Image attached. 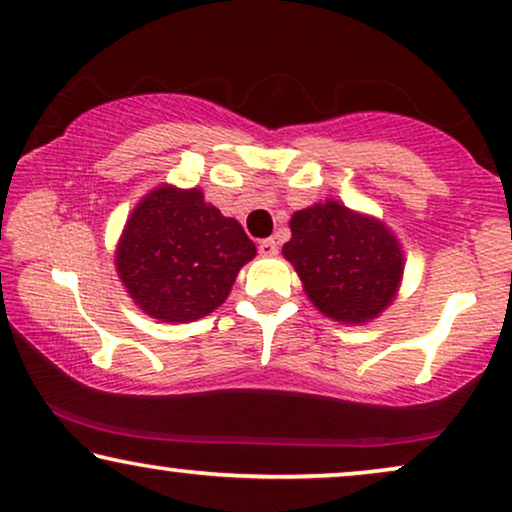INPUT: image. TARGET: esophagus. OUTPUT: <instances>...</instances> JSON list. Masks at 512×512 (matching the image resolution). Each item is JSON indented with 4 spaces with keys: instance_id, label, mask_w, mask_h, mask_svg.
Here are the masks:
<instances>
[{
    "instance_id": "34e87169",
    "label": "esophagus",
    "mask_w": 512,
    "mask_h": 512,
    "mask_svg": "<svg viewBox=\"0 0 512 512\" xmlns=\"http://www.w3.org/2000/svg\"><path fill=\"white\" fill-rule=\"evenodd\" d=\"M277 251H279V247H277L275 237H268V240H261V242H258V254L265 256V258L277 256Z\"/></svg>"
}]
</instances>
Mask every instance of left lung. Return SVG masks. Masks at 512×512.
<instances>
[{
  "instance_id": "1",
  "label": "left lung",
  "mask_w": 512,
  "mask_h": 512,
  "mask_svg": "<svg viewBox=\"0 0 512 512\" xmlns=\"http://www.w3.org/2000/svg\"><path fill=\"white\" fill-rule=\"evenodd\" d=\"M289 228L282 254L324 317L361 326L394 303L405 258L387 223L328 198L293 212Z\"/></svg>"
}]
</instances>
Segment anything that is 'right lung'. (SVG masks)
<instances>
[{
	"mask_svg": "<svg viewBox=\"0 0 512 512\" xmlns=\"http://www.w3.org/2000/svg\"><path fill=\"white\" fill-rule=\"evenodd\" d=\"M256 256L240 223L223 216L200 188L156 186L125 221L116 272L151 319L186 324L226 303L237 272Z\"/></svg>",
	"mask_w": 512,
	"mask_h": 512,
	"instance_id": "right-lung-1",
	"label": "right lung"
}]
</instances>
